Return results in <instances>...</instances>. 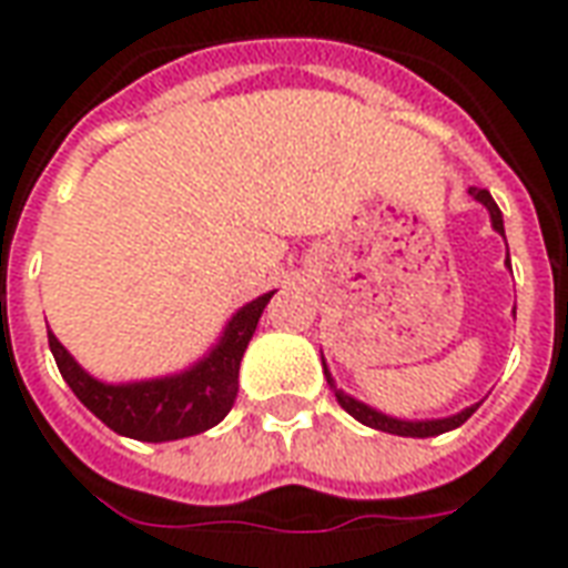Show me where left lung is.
Returning <instances> with one entry per match:
<instances>
[{"label": "left lung", "instance_id": "obj_1", "mask_svg": "<svg viewBox=\"0 0 568 568\" xmlns=\"http://www.w3.org/2000/svg\"><path fill=\"white\" fill-rule=\"evenodd\" d=\"M468 194L475 200H480L484 206L489 210V219H493V227L499 231L501 236H505V224H501V210L496 206V200L489 197V191H484V187H468ZM325 377H328V386H332L334 398H337V405L344 407L349 417H356L358 423H365V426L371 428H381V432H389V435H405V438H432V435H440V432H450V428L463 426L465 419L471 417L477 410L475 407H465L463 414H456V417H447V419H423V423H407V419H393L386 417V414H377L374 407L362 405V402H356V398H349V395H344L337 386H334L332 374L325 371Z\"/></svg>", "mask_w": 568, "mask_h": 568}]
</instances>
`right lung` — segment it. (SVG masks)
Segmentation results:
<instances>
[{
	"label": "right lung",
	"mask_w": 568,
	"mask_h": 568,
	"mask_svg": "<svg viewBox=\"0 0 568 568\" xmlns=\"http://www.w3.org/2000/svg\"><path fill=\"white\" fill-rule=\"evenodd\" d=\"M271 295L255 297L252 304L227 322L224 337L210 356L197 362L194 368L163 381L128 383V386H109L93 381L91 374L75 365L63 344L48 332V346L69 389L79 395V402L93 417L105 426L136 440H175L187 435H200L215 423H222L236 402V377H240V358L246 353L248 341L255 334L261 313L267 307Z\"/></svg>",
	"instance_id": "obj_1"
}]
</instances>
